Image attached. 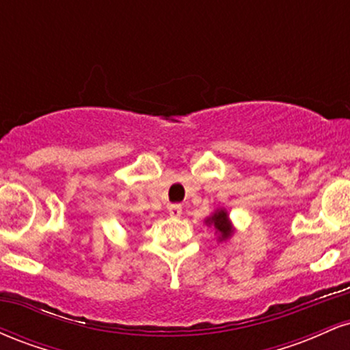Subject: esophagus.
Segmentation results:
<instances>
[{
    "mask_svg": "<svg viewBox=\"0 0 350 350\" xmlns=\"http://www.w3.org/2000/svg\"><path fill=\"white\" fill-rule=\"evenodd\" d=\"M183 214V206L180 204H171L170 206V215L171 217H180Z\"/></svg>",
    "mask_w": 350,
    "mask_h": 350,
    "instance_id": "obj_1",
    "label": "esophagus"
}]
</instances>
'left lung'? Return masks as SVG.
Listing matches in <instances>:
<instances>
[{
  "mask_svg": "<svg viewBox=\"0 0 350 350\" xmlns=\"http://www.w3.org/2000/svg\"><path fill=\"white\" fill-rule=\"evenodd\" d=\"M206 224L208 227H214L215 232L219 234V240L230 239L232 234H234V227H232L230 219H228V214L226 208H217V211L211 217H207Z\"/></svg>",
  "mask_w": 350,
  "mask_h": 350,
  "instance_id": "left-lung-1",
  "label": "left lung"
}]
</instances>
